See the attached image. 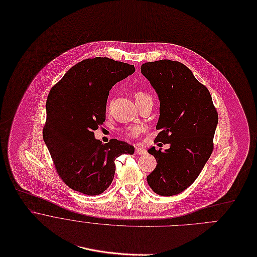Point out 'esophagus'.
Instances as JSON below:
<instances>
[{"label": "esophagus", "instance_id": "esophagus-1", "mask_svg": "<svg viewBox=\"0 0 257 257\" xmlns=\"http://www.w3.org/2000/svg\"><path fill=\"white\" fill-rule=\"evenodd\" d=\"M135 153L137 155H143L146 153V150L144 148H142L141 146H136L135 147Z\"/></svg>", "mask_w": 257, "mask_h": 257}]
</instances>
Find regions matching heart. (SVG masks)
Masks as SVG:
<instances>
[{
	"label": "heart",
	"mask_w": 257,
	"mask_h": 257,
	"mask_svg": "<svg viewBox=\"0 0 257 257\" xmlns=\"http://www.w3.org/2000/svg\"><path fill=\"white\" fill-rule=\"evenodd\" d=\"M135 100L136 102H139L141 100H145V99H151L150 95H148L146 92L143 91H138L135 93ZM140 132V128L136 127V126H132V127H128L125 129V134L129 137H135L138 133Z\"/></svg>",
	"instance_id": "1"
}]
</instances>
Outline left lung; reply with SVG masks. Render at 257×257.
Instances as JSON below:
<instances>
[{
  "mask_svg": "<svg viewBox=\"0 0 257 257\" xmlns=\"http://www.w3.org/2000/svg\"><path fill=\"white\" fill-rule=\"evenodd\" d=\"M160 100V130L155 143L170 144L162 151L148 150L157 161L147 177L150 188L164 197L188 189L199 177L213 150L218 122L209 91L193 72L179 61L161 59L141 66Z\"/></svg>",
  "mask_w": 257,
  "mask_h": 257,
  "instance_id": "obj_1",
  "label": "left lung"
}]
</instances>
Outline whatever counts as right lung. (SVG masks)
Wrapping results in <instances>:
<instances>
[{
    "label": "right lung",
    "mask_w": 257,
    "mask_h": 257,
    "mask_svg": "<svg viewBox=\"0 0 257 257\" xmlns=\"http://www.w3.org/2000/svg\"><path fill=\"white\" fill-rule=\"evenodd\" d=\"M135 71L134 65L107 57L87 58L72 66L52 86L47 99L44 141L60 179L88 196L103 193L112 183L115 159L134 154V147L94 137L105 121L109 90Z\"/></svg>",
    "instance_id": "obj_1"
}]
</instances>
